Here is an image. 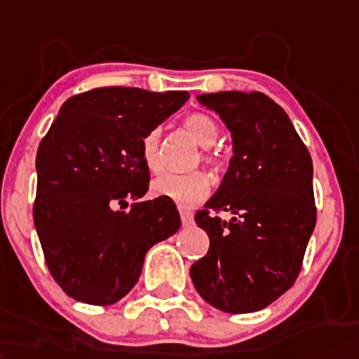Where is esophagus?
Returning a JSON list of instances; mask_svg holds the SVG:
<instances>
[{"instance_id": "esophagus-1", "label": "esophagus", "mask_w": 359, "mask_h": 359, "mask_svg": "<svg viewBox=\"0 0 359 359\" xmlns=\"http://www.w3.org/2000/svg\"><path fill=\"white\" fill-rule=\"evenodd\" d=\"M180 222H182V227H190L194 224V216L188 208H180Z\"/></svg>"}]
</instances>
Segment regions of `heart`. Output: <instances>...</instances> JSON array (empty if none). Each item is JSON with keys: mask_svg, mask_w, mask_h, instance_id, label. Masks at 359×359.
<instances>
[{"mask_svg": "<svg viewBox=\"0 0 359 359\" xmlns=\"http://www.w3.org/2000/svg\"><path fill=\"white\" fill-rule=\"evenodd\" d=\"M182 128L186 134L203 145L201 160L208 169L222 171L225 168V154L219 149L212 147L218 140L219 128L218 123L207 114L196 111V114L186 115L182 119ZM141 158L149 168V171L156 173L162 168L160 162V130L154 128L147 132L141 140ZM208 179L201 171H191V173H165L160 175L158 179L152 180V194L158 197H165L180 207H190L194 203L201 201L208 194Z\"/></svg>", "mask_w": 359, "mask_h": 359, "instance_id": "b5f03b06", "label": "heart"}]
</instances>
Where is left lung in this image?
Here are the masks:
<instances>
[{"mask_svg":"<svg viewBox=\"0 0 359 359\" xmlns=\"http://www.w3.org/2000/svg\"><path fill=\"white\" fill-rule=\"evenodd\" d=\"M197 100L222 117L233 158L196 224L210 248L190 268L205 302L225 313L270 306L294 285L317 224L311 154L289 115L262 93L224 91ZM231 214L222 220L219 214Z\"/></svg>","mask_w":359,"mask_h":359,"instance_id":"8db88e82","label":"left lung"}]
</instances>
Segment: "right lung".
<instances>
[{"instance_id":"right-lung-1","label":"right lung","mask_w":359,"mask_h":359,"mask_svg":"<svg viewBox=\"0 0 359 359\" xmlns=\"http://www.w3.org/2000/svg\"><path fill=\"white\" fill-rule=\"evenodd\" d=\"M188 98L186 91L98 87L70 97L42 137L33 219L48 270L70 298L119 302L147 251L179 231L171 199L141 201L151 180L141 140Z\"/></svg>"}]
</instances>
